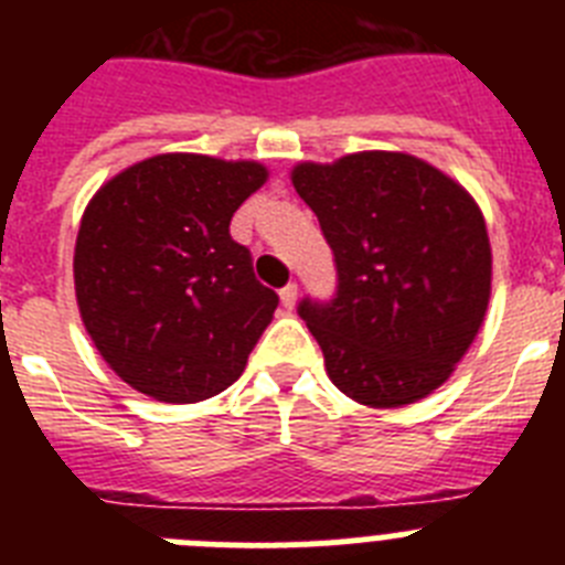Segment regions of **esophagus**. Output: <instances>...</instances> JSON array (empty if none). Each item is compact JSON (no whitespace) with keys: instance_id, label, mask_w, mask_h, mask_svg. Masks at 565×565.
Here are the masks:
<instances>
[{"instance_id":"obj_1","label":"esophagus","mask_w":565,"mask_h":565,"mask_svg":"<svg viewBox=\"0 0 565 565\" xmlns=\"http://www.w3.org/2000/svg\"><path fill=\"white\" fill-rule=\"evenodd\" d=\"M297 286H294V282H288L286 288H279V299H282V306L288 308V311H291L294 306H297Z\"/></svg>"}]
</instances>
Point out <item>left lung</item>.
Here are the masks:
<instances>
[{"mask_svg":"<svg viewBox=\"0 0 565 565\" xmlns=\"http://www.w3.org/2000/svg\"><path fill=\"white\" fill-rule=\"evenodd\" d=\"M297 194L337 263L331 302H299L331 382L367 407L441 387L483 322L492 248L483 214L441 169L404 152L297 163Z\"/></svg>","mask_w":565,"mask_h":565,"instance_id":"left-lung-1","label":"left lung"}]
</instances>
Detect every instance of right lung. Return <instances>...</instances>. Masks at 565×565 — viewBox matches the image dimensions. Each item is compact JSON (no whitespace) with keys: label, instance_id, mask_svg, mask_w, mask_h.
<instances>
[{"label":"right lung","instance_id":"right-lung-1","mask_svg":"<svg viewBox=\"0 0 565 565\" xmlns=\"http://www.w3.org/2000/svg\"><path fill=\"white\" fill-rule=\"evenodd\" d=\"M268 169L167 152L87 203L73 277L89 339L129 387L169 404L223 393L246 371L279 297L228 234Z\"/></svg>","mask_w":565,"mask_h":565}]
</instances>
